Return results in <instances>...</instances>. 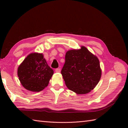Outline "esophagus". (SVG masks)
I'll return each instance as SVG.
<instances>
[{"mask_svg": "<svg viewBox=\"0 0 128 128\" xmlns=\"http://www.w3.org/2000/svg\"><path fill=\"white\" fill-rule=\"evenodd\" d=\"M60 71H61V69H60V68H57L55 69V72L56 73H60Z\"/></svg>", "mask_w": 128, "mask_h": 128, "instance_id": "34e87169", "label": "esophagus"}]
</instances>
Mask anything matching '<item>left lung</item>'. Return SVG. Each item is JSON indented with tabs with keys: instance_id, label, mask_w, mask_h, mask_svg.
Listing matches in <instances>:
<instances>
[{
	"instance_id": "obj_1",
	"label": "left lung",
	"mask_w": 128,
	"mask_h": 128,
	"mask_svg": "<svg viewBox=\"0 0 128 128\" xmlns=\"http://www.w3.org/2000/svg\"><path fill=\"white\" fill-rule=\"evenodd\" d=\"M61 73L69 90L77 94H86L98 85L102 69L98 57L81 46L66 52Z\"/></svg>"
}]
</instances>
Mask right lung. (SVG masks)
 <instances>
[{"mask_svg": "<svg viewBox=\"0 0 128 128\" xmlns=\"http://www.w3.org/2000/svg\"><path fill=\"white\" fill-rule=\"evenodd\" d=\"M54 70L47 64L43 54L30 53L20 64L17 76L28 90L40 92L48 86Z\"/></svg>", "mask_w": 128, "mask_h": 128, "instance_id": "obj_1", "label": "right lung"}]
</instances>
